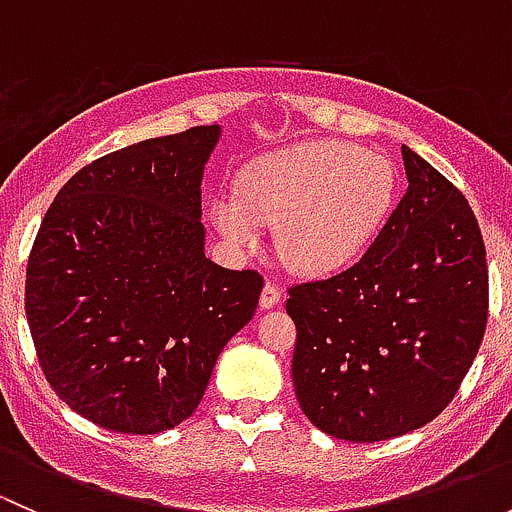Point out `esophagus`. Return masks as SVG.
<instances>
[{
  "label": "esophagus",
  "mask_w": 512,
  "mask_h": 512,
  "mask_svg": "<svg viewBox=\"0 0 512 512\" xmlns=\"http://www.w3.org/2000/svg\"><path fill=\"white\" fill-rule=\"evenodd\" d=\"M280 302H282V289L277 287L275 282H267V285L262 287V294H260V307L272 309V307H277Z\"/></svg>",
  "instance_id": "1"
}]
</instances>
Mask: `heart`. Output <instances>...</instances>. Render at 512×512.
Segmentation results:
<instances>
[{
    "mask_svg": "<svg viewBox=\"0 0 512 512\" xmlns=\"http://www.w3.org/2000/svg\"><path fill=\"white\" fill-rule=\"evenodd\" d=\"M399 173L389 158L354 143L314 141L252 160L237 195L210 205L225 240L255 245L277 225V250L294 272L334 275L354 265L394 210Z\"/></svg>",
    "mask_w": 512,
    "mask_h": 512,
    "instance_id": "obj_1",
    "label": "heart"
}]
</instances>
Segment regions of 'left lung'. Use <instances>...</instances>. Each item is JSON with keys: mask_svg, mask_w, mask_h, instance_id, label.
I'll list each match as a JSON object with an SVG mask.
<instances>
[{"mask_svg": "<svg viewBox=\"0 0 512 512\" xmlns=\"http://www.w3.org/2000/svg\"><path fill=\"white\" fill-rule=\"evenodd\" d=\"M406 188L374 245L329 280L289 289L294 394L334 438L374 443L433 421L476 359L488 265L461 190L409 146Z\"/></svg>", "mask_w": 512, "mask_h": 512, "instance_id": "obj_1", "label": "left lung"}]
</instances>
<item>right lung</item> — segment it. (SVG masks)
<instances>
[{
    "label": "right lung",
    "mask_w": 512,
    "mask_h": 512,
    "mask_svg": "<svg viewBox=\"0 0 512 512\" xmlns=\"http://www.w3.org/2000/svg\"><path fill=\"white\" fill-rule=\"evenodd\" d=\"M220 126L133 143L84 165L41 220L27 322L41 371L76 414L168 431L203 399L262 277L205 257L200 183Z\"/></svg>",
    "instance_id": "add662e5"
}]
</instances>
